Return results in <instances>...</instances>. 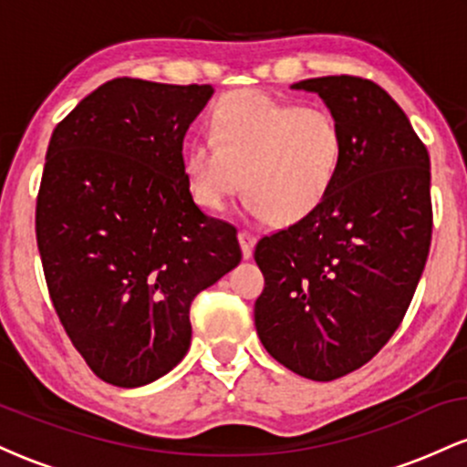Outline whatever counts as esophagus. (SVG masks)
<instances>
[{
	"label": "esophagus",
	"instance_id": "esophagus-1",
	"mask_svg": "<svg viewBox=\"0 0 467 467\" xmlns=\"http://www.w3.org/2000/svg\"><path fill=\"white\" fill-rule=\"evenodd\" d=\"M239 244H241V252H244V259H250L252 256V248H254L256 237L250 233V230H239Z\"/></svg>",
	"mask_w": 467,
	"mask_h": 467
}]
</instances>
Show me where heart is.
<instances>
[{
	"label": "heart",
	"instance_id": "heart-1",
	"mask_svg": "<svg viewBox=\"0 0 467 467\" xmlns=\"http://www.w3.org/2000/svg\"><path fill=\"white\" fill-rule=\"evenodd\" d=\"M208 131L184 151L191 197L206 211H223L244 175L252 215L298 223L323 206L345 164L347 136L336 114L256 89L219 96Z\"/></svg>",
	"mask_w": 467,
	"mask_h": 467
}]
</instances>
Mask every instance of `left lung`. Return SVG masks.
<instances>
[{"mask_svg": "<svg viewBox=\"0 0 467 467\" xmlns=\"http://www.w3.org/2000/svg\"><path fill=\"white\" fill-rule=\"evenodd\" d=\"M292 88L325 100L347 153L323 206L256 244L265 287L254 325L276 362L331 382L364 367L404 320L432 239L431 158L373 80L337 74Z\"/></svg>", "mask_w": 467, "mask_h": 467, "instance_id": "8db88e82", "label": "left lung"}]
</instances>
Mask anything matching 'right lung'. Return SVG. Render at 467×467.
I'll use <instances>...</instances> for the list:
<instances>
[{
	"mask_svg": "<svg viewBox=\"0 0 467 467\" xmlns=\"http://www.w3.org/2000/svg\"><path fill=\"white\" fill-rule=\"evenodd\" d=\"M211 85L107 80L52 131L36 245L74 349L107 384L162 378L191 345V303L241 261L237 228L192 202L186 130Z\"/></svg>",
	"mask_w": 467,
	"mask_h": 467,
	"instance_id": "add662e5",
	"label": "right lung"
}]
</instances>
